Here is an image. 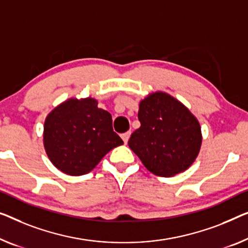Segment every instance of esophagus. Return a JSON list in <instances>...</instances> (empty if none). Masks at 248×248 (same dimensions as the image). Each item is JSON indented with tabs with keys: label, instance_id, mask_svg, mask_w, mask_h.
Listing matches in <instances>:
<instances>
[{
	"label": "esophagus",
	"instance_id": "obj_1",
	"mask_svg": "<svg viewBox=\"0 0 248 248\" xmlns=\"http://www.w3.org/2000/svg\"><path fill=\"white\" fill-rule=\"evenodd\" d=\"M129 137H130V131H127V132H124V134L121 135V138H123V140L124 141V143H127V142H128Z\"/></svg>",
	"mask_w": 248,
	"mask_h": 248
}]
</instances>
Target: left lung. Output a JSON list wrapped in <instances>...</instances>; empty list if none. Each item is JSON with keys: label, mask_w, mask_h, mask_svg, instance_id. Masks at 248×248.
Instances as JSON below:
<instances>
[{"label": "left lung", "mask_w": 248, "mask_h": 248, "mask_svg": "<svg viewBox=\"0 0 248 248\" xmlns=\"http://www.w3.org/2000/svg\"><path fill=\"white\" fill-rule=\"evenodd\" d=\"M138 119L128 145L148 170L171 177L193 164L201 149V125L183 103L165 92L149 94L140 102Z\"/></svg>", "instance_id": "1"}]
</instances>
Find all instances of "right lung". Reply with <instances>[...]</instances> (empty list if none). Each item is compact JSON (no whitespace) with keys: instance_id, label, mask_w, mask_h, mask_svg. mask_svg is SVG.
Returning a JSON list of instances; mask_svg holds the SVG:
<instances>
[{"instance_id":"obj_1","label":"right lung","mask_w":248,"mask_h":248,"mask_svg":"<svg viewBox=\"0 0 248 248\" xmlns=\"http://www.w3.org/2000/svg\"><path fill=\"white\" fill-rule=\"evenodd\" d=\"M44 148L52 164L71 176L86 175L123 139L112 129L111 114L92 98L70 99L44 123Z\"/></svg>"}]
</instances>
